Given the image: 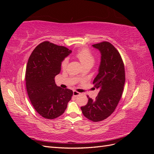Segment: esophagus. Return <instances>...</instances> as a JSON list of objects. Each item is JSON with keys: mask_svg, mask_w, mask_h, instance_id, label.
Returning a JSON list of instances; mask_svg holds the SVG:
<instances>
[{"mask_svg": "<svg viewBox=\"0 0 154 154\" xmlns=\"http://www.w3.org/2000/svg\"><path fill=\"white\" fill-rule=\"evenodd\" d=\"M79 95H80V92H78L76 91H73V96L76 97V96H78Z\"/></svg>", "mask_w": 154, "mask_h": 154, "instance_id": "34e87169", "label": "esophagus"}]
</instances>
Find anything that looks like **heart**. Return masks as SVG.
I'll return each mask as SVG.
<instances>
[{
	"label": "heart",
	"mask_w": 154,
	"mask_h": 154,
	"mask_svg": "<svg viewBox=\"0 0 154 154\" xmlns=\"http://www.w3.org/2000/svg\"><path fill=\"white\" fill-rule=\"evenodd\" d=\"M75 57L80 60L84 68L86 67H91L95 62V57L88 48H83L78 51L75 54ZM67 63V58H64L61 63L62 68L63 69H66Z\"/></svg>",
	"instance_id": "obj_1"
}]
</instances>
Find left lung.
<instances>
[{"label": "left lung", "instance_id": "obj_1", "mask_svg": "<svg viewBox=\"0 0 154 154\" xmlns=\"http://www.w3.org/2000/svg\"><path fill=\"white\" fill-rule=\"evenodd\" d=\"M101 53L99 72L93 81L99 93L94 100L88 97L82 113L93 122H101L114 112L122 97L125 82V66L119 51L109 42L92 45Z\"/></svg>", "mask_w": 154, "mask_h": 154}]
</instances>
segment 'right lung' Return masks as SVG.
Returning a JSON list of instances; mask_svg holds the SVG:
<instances>
[{"label": "right lung", "mask_w": 154, "mask_h": 154, "mask_svg": "<svg viewBox=\"0 0 154 154\" xmlns=\"http://www.w3.org/2000/svg\"><path fill=\"white\" fill-rule=\"evenodd\" d=\"M72 52L64 46L45 41L32 51L26 71V89L34 109L43 118L53 119L63 114L73 92L56 85L54 77L62 60Z\"/></svg>", "instance_id": "obj_1"}]
</instances>
